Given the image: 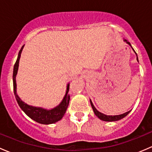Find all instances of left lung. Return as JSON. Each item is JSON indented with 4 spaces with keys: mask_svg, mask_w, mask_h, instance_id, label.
Returning <instances> with one entry per match:
<instances>
[{
    "mask_svg": "<svg viewBox=\"0 0 152 152\" xmlns=\"http://www.w3.org/2000/svg\"><path fill=\"white\" fill-rule=\"evenodd\" d=\"M125 41H126V40H125ZM126 42L130 45V46H131V44L129 43V42H127L126 41ZM133 50H134V49H133ZM136 55H137V53H136ZM137 61H138V59H137ZM90 104H91V107H92V108H93L95 115H96L99 118H100L101 120L104 121H116L121 120V119L124 118V117H126V116L127 115L130 113V111H129V112H126V113H124V114H122V115H113H113H106L103 114V113H100V112L98 111V110L95 108V107L93 106V103H92L91 100H90Z\"/></svg>",
    "mask_w": 152,
    "mask_h": 152,
    "instance_id": "obj_1",
    "label": "left lung"
}]
</instances>
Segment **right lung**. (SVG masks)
Wrapping results in <instances>:
<instances>
[{
    "label": "right lung",
    "mask_w": 152,
    "mask_h": 152,
    "mask_svg": "<svg viewBox=\"0 0 152 152\" xmlns=\"http://www.w3.org/2000/svg\"><path fill=\"white\" fill-rule=\"evenodd\" d=\"M24 45H23L21 49L20 50L19 53H18V59H17L16 62L14 66L13 71V87H14V93H15V98L18 102L20 107L22 109L23 111L32 120L35 121L39 124H53L55 122H57L58 121L61 120L65 115L66 110L68 107L69 102H70V95H69V85H67V91L65 96L64 97L63 100L61 102L59 106H57L55 108L52 109L50 110H44V109L40 108V107H34L32 106H29L26 104L24 103L21 101V99L18 97L16 93V80H15V76H16L17 73H18V66H19V59L20 57L21 52H22L23 48Z\"/></svg>",
    "instance_id": "add662e5"
}]
</instances>
